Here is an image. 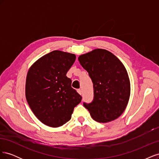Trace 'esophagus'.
I'll return each instance as SVG.
<instances>
[{"label": "esophagus", "instance_id": "esophagus-1", "mask_svg": "<svg viewBox=\"0 0 159 159\" xmlns=\"http://www.w3.org/2000/svg\"><path fill=\"white\" fill-rule=\"evenodd\" d=\"M77 91H78V93H79V94L81 95V93H82V91H81V89H78Z\"/></svg>", "mask_w": 159, "mask_h": 159}]
</instances>
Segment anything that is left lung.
I'll use <instances>...</instances> for the list:
<instances>
[{"instance_id":"left-lung-1","label":"left lung","mask_w":159,"mask_h":159,"mask_svg":"<svg viewBox=\"0 0 159 159\" xmlns=\"http://www.w3.org/2000/svg\"><path fill=\"white\" fill-rule=\"evenodd\" d=\"M78 60L93 84V99L84 103L91 117L99 123L118 118L125 109L130 96L127 71L117 57L103 49L81 55Z\"/></svg>"}]
</instances>
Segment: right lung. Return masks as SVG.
I'll use <instances>...</instances> for the list:
<instances>
[{
	"instance_id": "right-lung-1",
	"label": "right lung",
	"mask_w": 159,
	"mask_h": 159,
	"mask_svg": "<svg viewBox=\"0 0 159 159\" xmlns=\"http://www.w3.org/2000/svg\"><path fill=\"white\" fill-rule=\"evenodd\" d=\"M75 58V54L54 50L38 59L28 71L27 102L46 125H63L81 102L82 98L71 88V80L66 76Z\"/></svg>"
}]
</instances>
